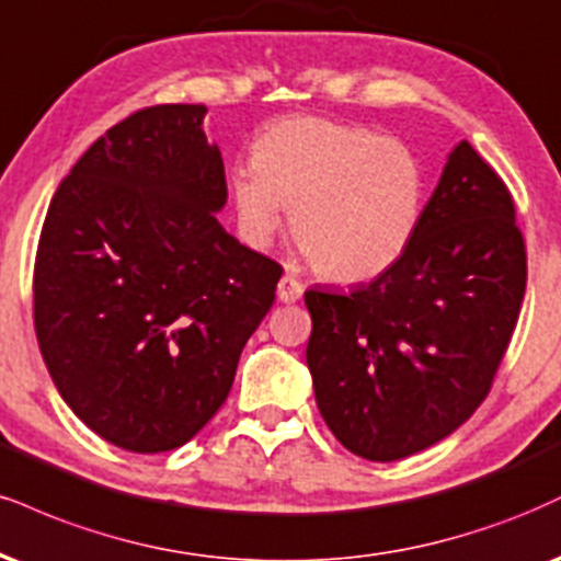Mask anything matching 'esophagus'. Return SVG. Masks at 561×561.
<instances>
[{"label":"esophagus","instance_id":"esophagus-1","mask_svg":"<svg viewBox=\"0 0 561 561\" xmlns=\"http://www.w3.org/2000/svg\"><path fill=\"white\" fill-rule=\"evenodd\" d=\"M276 298H279V302H298L302 298V285L295 276L285 274L276 285Z\"/></svg>","mask_w":561,"mask_h":561}]
</instances>
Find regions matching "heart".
Returning <instances> with one entry per match:
<instances>
[{
	"label": "heart",
	"mask_w": 561,
	"mask_h": 561,
	"mask_svg": "<svg viewBox=\"0 0 561 561\" xmlns=\"http://www.w3.org/2000/svg\"><path fill=\"white\" fill-rule=\"evenodd\" d=\"M229 198L245 240L266 248L289 211L293 238L321 276L357 285L387 274L413 245L426 174L408 144L323 117L276 119L253 161L229 170Z\"/></svg>",
	"instance_id": "heart-1"
}]
</instances>
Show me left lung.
<instances>
[{
  "label": "left lung",
  "mask_w": 561,
  "mask_h": 561,
  "mask_svg": "<svg viewBox=\"0 0 561 561\" xmlns=\"http://www.w3.org/2000/svg\"><path fill=\"white\" fill-rule=\"evenodd\" d=\"M525 274L512 195L460 140L387 274L353 293H306L316 404L342 447L391 462L460 428L510 345Z\"/></svg>",
  "instance_id": "1"
}]
</instances>
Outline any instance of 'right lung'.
Instances as JSON below:
<instances>
[{
    "label": "right lung",
    "instance_id": "add662e5",
    "mask_svg": "<svg viewBox=\"0 0 561 561\" xmlns=\"http://www.w3.org/2000/svg\"><path fill=\"white\" fill-rule=\"evenodd\" d=\"M206 112L161 104L106 130L57 187L38 242L33 319L54 387L140 455L211 421L282 276L216 219L227 182Z\"/></svg>",
    "mask_w": 561,
    "mask_h": 561
}]
</instances>
